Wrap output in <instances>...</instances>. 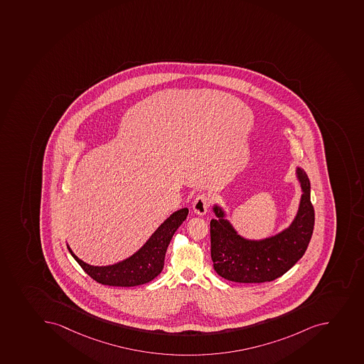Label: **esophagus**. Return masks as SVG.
Listing matches in <instances>:
<instances>
[{"label":"esophagus","instance_id":"obj_1","mask_svg":"<svg viewBox=\"0 0 364 364\" xmlns=\"http://www.w3.org/2000/svg\"><path fill=\"white\" fill-rule=\"evenodd\" d=\"M210 205V198L205 194H200L195 198L193 202V210L200 216L207 214L208 209Z\"/></svg>","mask_w":364,"mask_h":364}]
</instances>
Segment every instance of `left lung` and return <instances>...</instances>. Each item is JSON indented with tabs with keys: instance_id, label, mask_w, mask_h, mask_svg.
<instances>
[{
	"instance_id": "8db88e82",
	"label": "left lung",
	"mask_w": 364,
	"mask_h": 364,
	"mask_svg": "<svg viewBox=\"0 0 364 364\" xmlns=\"http://www.w3.org/2000/svg\"><path fill=\"white\" fill-rule=\"evenodd\" d=\"M296 173L303 193L299 211L291 225L275 236L259 241L242 237L225 220V211L215 205L218 220L210 221L211 259L221 277L238 283L272 282L304 255L313 235L315 211L308 175L301 168Z\"/></svg>"
}]
</instances>
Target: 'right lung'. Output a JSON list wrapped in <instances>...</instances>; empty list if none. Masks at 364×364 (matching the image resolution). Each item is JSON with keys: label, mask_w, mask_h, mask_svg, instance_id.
I'll list each match as a JSON object with an SVG mask.
<instances>
[{"label": "right lung", "mask_w": 364, "mask_h": 364, "mask_svg": "<svg viewBox=\"0 0 364 364\" xmlns=\"http://www.w3.org/2000/svg\"><path fill=\"white\" fill-rule=\"evenodd\" d=\"M188 213V208H183L170 215L139 252L116 264L107 267L87 264L72 252L69 245L67 247L81 268L96 282L112 287L141 286L160 275L164 269L168 245L175 231L187 218Z\"/></svg>", "instance_id": "obj_1"}]
</instances>
